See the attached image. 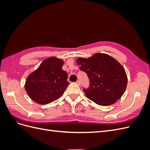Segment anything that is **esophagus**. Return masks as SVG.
<instances>
[{"mask_svg": "<svg viewBox=\"0 0 150 150\" xmlns=\"http://www.w3.org/2000/svg\"><path fill=\"white\" fill-rule=\"evenodd\" d=\"M76 84H78L79 86H81V81H80L79 80L77 81H76Z\"/></svg>", "mask_w": 150, "mask_h": 150, "instance_id": "34e87169", "label": "esophagus"}]
</instances>
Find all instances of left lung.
<instances>
[{
	"label": "left lung",
	"mask_w": 150,
	"mask_h": 150,
	"mask_svg": "<svg viewBox=\"0 0 150 150\" xmlns=\"http://www.w3.org/2000/svg\"><path fill=\"white\" fill-rule=\"evenodd\" d=\"M76 63L89 79V87L83 89L89 99L99 105L110 106L121 98L128 78L124 67L115 58L96 53L89 58H78Z\"/></svg>",
	"instance_id": "1"
}]
</instances>
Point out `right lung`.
I'll return each mask as SVG.
<instances>
[{
    "mask_svg": "<svg viewBox=\"0 0 150 150\" xmlns=\"http://www.w3.org/2000/svg\"><path fill=\"white\" fill-rule=\"evenodd\" d=\"M64 61L56 57L43 61L27 78L25 89L36 103L47 104L59 98L67 88V72L62 69Z\"/></svg>",
    "mask_w": 150,
    "mask_h": 150,
    "instance_id": "right-lung-1",
    "label": "right lung"
}]
</instances>
